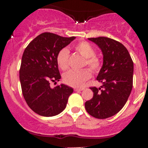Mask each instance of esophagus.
I'll return each instance as SVG.
<instances>
[{"mask_svg": "<svg viewBox=\"0 0 148 148\" xmlns=\"http://www.w3.org/2000/svg\"><path fill=\"white\" fill-rule=\"evenodd\" d=\"M84 90V88H74L75 92H80V91Z\"/></svg>", "mask_w": 148, "mask_h": 148, "instance_id": "1", "label": "esophagus"}]
</instances>
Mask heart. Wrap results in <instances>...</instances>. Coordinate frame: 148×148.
I'll return each instance as SVG.
<instances>
[{"instance_id": "heart-1", "label": "heart", "mask_w": 148, "mask_h": 148, "mask_svg": "<svg viewBox=\"0 0 148 148\" xmlns=\"http://www.w3.org/2000/svg\"><path fill=\"white\" fill-rule=\"evenodd\" d=\"M74 49L77 53L85 58L84 66H88L94 72H97L101 68V60L95 55V50L89 43L81 41L78 43ZM69 51L67 49H61L56 56V62L59 68L66 71L69 67ZM92 77V72L89 69L81 71H70L64 75V82L69 86L73 87H81Z\"/></svg>"}]
</instances>
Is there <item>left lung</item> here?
<instances>
[{
  "mask_svg": "<svg viewBox=\"0 0 148 148\" xmlns=\"http://www.w3.org/2000/svg\"><path fill=\"white\" fill-rule=\"evenodd\" d=\"M99 47L103 65L97 77L101 87H90L92 99L85 102L86 112L97 119H106L120 111L127 101L133 82L134 65L127 49L107 37L89 38Z\"/></svg>",
  "mask_w": 148,
  "mask_h": 148,
  "instance_id": "1",
  "label": "left lung"
}]
</instances>
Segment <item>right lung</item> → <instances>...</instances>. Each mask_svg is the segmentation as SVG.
<instances>
[{
	"label": "right lung",
	"instance_id": "right-lung-1",
	"mask_svg": "<svg viewBox=\"0 0 148 148\" xmlns=\"http://www.w3.org/2000/svg\"><path fill=\"white\" fill-rule=\"evenodd\" d=\"M75 38L45 32L36 37L25 49L19 71L22 93L28 107L39 115L59 114L72 94L73 89L67 85L62 84L52 89L50 83L61 79L57 53Z\"/></svg>",
	"mask_w": 148,
	"mask_h": 148
}]
</instances>
